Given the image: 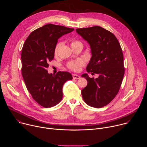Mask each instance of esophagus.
I'll return each mask as SVG.
<instances>
[{"label":"esophagus","instance_id":"obj_1","mask_svg":"<svg viewBox=\"0 0 147 147\" xmlns=\"http://www.w3.org/2000/svg\"><path fill=\"white\" fill-rule=\"evenodd\" d=\"M72 76H73V78L74 79H80V77L78 75L73 74Z\"/></svg>","mask_w":147,"mask_h":147}]
</instances>
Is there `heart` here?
I'll return each mask as SVG.
<instances>
[{"mask_svg":"<svg viewBox=\"0 0 147 147\" xmlns=\"http://www.w3.org/2000/svg\"><path fill=\"white\" fill-rule=\"evenodd\" d=\"M60 45V44H58L56 45L55 49V54L56 55L57 53L58 49ZM78 45H82V43L80 41L77 40H73L71 41V47H74ZM85 65V61H84V60L81 59H78L75 61H70L67 64V67L69 69L72 70L73 71H78L80 69V67L82 66Z\"/></svg>","mask_w":147,"mask_h":147,"instance_id":"heart-1","label":"heart"}]
</instances>
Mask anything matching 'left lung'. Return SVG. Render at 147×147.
I'll use <instances>...</instances> for the list:
<instances>
[{
	"instance_id": "1",
	"label": "left lung",
	"mask_w": 147,
	"mask_h": 147,
	"mask_svg": "<svg viewBox=\"0 0 147 147\" xmlns=\"http://www.w3.org/2000/svg\"><path fill=\"white\" fill-rule=\"evenodd\" d=\"M76 32L90 45L92 57L87 71L99 75L96 78L87 73L81 76L88 81L81 90L82 96L89 106L100 108L109 103L120 90L124 74L121 48L115 35L101 27L77 28Z\"/></svg>"
}]
</instances>
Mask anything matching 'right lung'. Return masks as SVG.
<instances>
[{"mask_svg":"<svg viewBox=\"0 0 147 147\" xmlns=\"http://www.w3.org/2000/svg\"><path fill=\"white\" fill-rule=\"evenodd\" d=\"M74 28L48 24L32 31L23 45L22 59V76L32 98L42 107L51 108L63 98L65 82L73 79L67 71L49 74V62L54 58L57 40Z\"/></svg>","mask_w":147,"mask_h":147,"instance_id":"obj_1","label":"right lung"}]
</instances>
